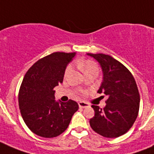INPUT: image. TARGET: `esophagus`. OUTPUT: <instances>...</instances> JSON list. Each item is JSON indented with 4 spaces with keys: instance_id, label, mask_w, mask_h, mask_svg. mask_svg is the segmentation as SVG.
<instances>
[{
    "instance_id": "34e87169",
    "label": "esophagus",
    "mask_w": 154,
    "mask_h": 154,
    "mask_svg": "<svg viewBox=\"0 0 154 154\" xmlns=\"http://www.w3.org/2000/svg\"><path fill=\"white\" fill-rule=\"evenodd\" d=\"M78 105H79V107L81 108V109H85V108H87L89 106V104L86 102H85V101H80V102L78 103Z\"/></svg>"
}]
</instances>
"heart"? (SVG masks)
<instances>
[{"instance_id": "obj_1", "label": "heart", "mask_w": 154, "mask_h": 154, "mask_svg": "<svg viewBox=\"0 0 154 154\" xmlns=\"http://www.w3.org/2000/svg\"><path fill=\"white\" fill-rule=\"evenodd\" d=\"M77 65L80 67V69L84 72V73H87V72H93V71H97L98 72V67L97 65L94 61L90 60H81L79 61H77ZM72 66L71 65H69L67 68H66V70H65V76L67 77L68 75L69 74L70 72H72Z\"/></svg>"}]
</instances>
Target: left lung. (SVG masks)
I'll list each match as a JSON object with an SVG mask.
<instances>
[{
	"instance_id": "left-lung-1",
	"label": "left lung",
	"mask_w": 154,
	"mask_h": 154,
	"mask_svg": "<svg viewBox=\"0 0 154 154\" xmlns=\"http://www.w3.org/2000/svg\"><path fill=\"white\" fill-rule=\"evenodd\" d=\"M99 63L103 80L97 93L108 97L104 109L93 105L90 126L101 136L114 138L129 131L139 111L140 95L134 77L122 63L109 55L87 53Z\"/></svg>"
}]
</instances>
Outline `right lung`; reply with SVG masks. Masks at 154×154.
I'll list each match as a JSON object with an SVG mask.
<instances>
[{
	"label": "right lung",
	"instance_id": "add662e5",
	"mask_svg": "<svg viewBox=\"0 0 154 154\" xmlns=\"http://www.w3.org/2000/svg\"><path fill=\"white\" fill-rule=\"evenodd\" d=\"M76 53H53L40 59L28 70L18 101L28 128L42 137H55L67 129L78 104L55 100L54 88L62 83L65 69Z\"/></svg>",
	"mask_w": 154,
	"mask_h": 154
}]
</instances>
